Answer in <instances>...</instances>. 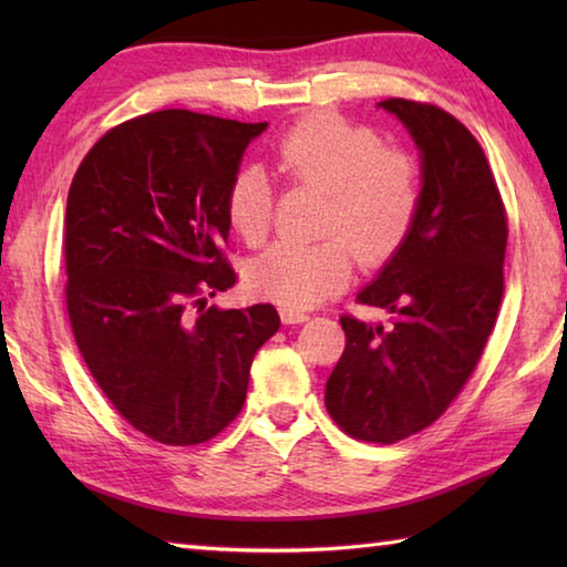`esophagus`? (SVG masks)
<instances>
[{
    "instance_id": "1",
    "label": "esophagus",
    "mask_w": 567,
    "mask_h": 567,
    "mask_svg": "<svg viewBox=\"0 0 567 567\" xmlns=\"http://www.w3.org/2000/svg\"><path fill=\"white\" fill-rule=\"evenodd\" d=\"M280 318L285 324H300L310 320V315L302 310H292V307H280Z\"/></svg>"
}]
</instances>
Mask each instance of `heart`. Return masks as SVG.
I'll return each instance as SVG.
<instances>
[{"label":"heart","mask_w":567,"mask_h":567,"mask_svg":"<svg viewBox=\"0 0 567 567\" xmlns=\"http://www.w3.org/2000/svg\"><path fill=\"white\" fill-rule=\"evenodd\" d=\"M287 185L322 189L318 243H282L247 265L249 290L282 307H312L340 292L362 262H382L405 243L420 209V169L408 152L382 147L375 130L334 112L297 120L272 147ZM275 192L260 169L229 182L227 223L247 245H262L272 227Z\"/></svg>","instance_id":"b5f03b06"}]
</instances>
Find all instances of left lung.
Listing matches in <instances>:
<instances>
[{
    "mask_svg": "<svg viewBox=\"0 0 567 567\" xmlns=\"http://www.w3.org/2000/svg\"><path fill=\"white\" fill-rule=\"evenodd\" d=\"M422 152L420 209L405 243L360 305L392 312L382 328L342 315L344 352L324 408L354 440L392 445L443 415L477 368L503 300L507 215L480 142L453 114L390 97Z\"/></svg>",
    "mask_w": 567,
    "mask_h": 567,
    "instance_id": "obj_1",
    "label": "left lung"
}]
</instances>
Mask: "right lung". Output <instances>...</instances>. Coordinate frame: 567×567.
Here are the masks:
<instances>
[{
    "label": "right lung",
    "instance_id": "1",
    "mask_svg": "<svg viewBox=\"0 0 567 567\" xmlns=\"http://www.w3.org/2000/svg\"><path fill=\"white\" fill-rule=\"evenodd\" d=\"M267 122L142 114L94 142L64 215L66 315L94 382L134 430L199 445L233 422L272 305L207 307L237 275L225 197Z\"/></svg>",
    "mask_w": 567,
    "mask_h": 567
}]
</instances>
